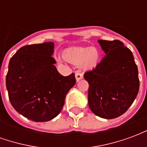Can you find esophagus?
Segmentation results:
<instances>
[{"label":"esophagus","mask_w":147,"mask_h":147,"mask_svg":"<svg viewBox=\"0 0 147 147\" xmlns=\"http://www.w3.org/2000/svg\"><path fill=\"white\" fill-rule=\"evenodd\" d=\"M83 75L82 72H80V71H76V81H80L81 79H83Z\"/></svg>","instance_id":"esophagus-1"}]
</instances>
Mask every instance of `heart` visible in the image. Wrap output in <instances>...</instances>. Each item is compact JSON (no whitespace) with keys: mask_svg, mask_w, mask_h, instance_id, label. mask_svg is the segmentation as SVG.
Here are the masks:
<instances>
[{"mask_svg":"<svg viewBox=\"0 0 147 147\" xmlns=\"http://www.w3.org/2000/svg\"><path fill=\"white\" fill-rule=\"evenodd\" d=\"M64 57L75 65H80L85 70H90L95 67L99 60L98 49L90 47L67 49L64 53Z\"/></svg>","mask_w":147,"mask_h":147,"instance_id":"heart-1","label":"heart"}]
</instances>
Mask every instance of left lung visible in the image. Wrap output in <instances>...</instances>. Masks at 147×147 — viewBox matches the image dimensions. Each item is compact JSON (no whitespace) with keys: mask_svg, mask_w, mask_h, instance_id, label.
Masks as SVG:
<instances>
[{"mask_svg":"<svg viewBox=\"0 0 147 147\" xmlns=\"http://www.w3.org/2000/svg\"><path fill=\"white\" fill-rule=\"evenodd\" d=\"M105 57L95 68L86 71L88 104L94 113L113 119L126 112L139 89L138 67L132 52L119 40H99Z\"/></svg>","mask_w":147,"mask_h":147,"instance_id":"obj_1","label":"left lung"}]
</instances>
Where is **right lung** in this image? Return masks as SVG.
<instances>
[{
	"mask_svg": "<svg viewBox=\"0 0 147 147\" xmlns=\"http://www.w3.org/2000/svg\"><path fill=\"white\" fill-rule=\"evenodd\" d=\"M53 42L24 45L8 64L6 87L11 105L35 122H45L61 113L68 90L76 83L75 74L63 76L54 64Z\"/></svg>",
	"mask_w": 147,
	"mask_h": 147,
	"instance_id": "obj_1",
	"label": "right lung"
}]
</instances>
